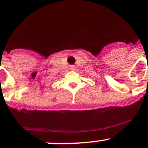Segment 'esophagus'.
I'll return each instance as SVG.
<instances>
[{
    "mask_svg": "<svg viewBox=\"0 0 148 148\" xmlns=\"http://www.w3.org/2000/svg\"><path fill=\"white\" fill-rule=\"evenodd\" d=\"M69 69L71 70H74V69H75V66H74V65H71V66H69Z\"/></svg>",
    "mask_w": 148,
    "mask_h": 148,
    "instance_id": "obj_1",
    "label": "esophagus"
}]
</instances>
